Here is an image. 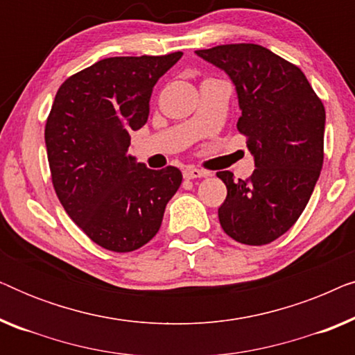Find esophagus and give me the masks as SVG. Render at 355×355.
Here are the masks:
<instances>
[{"instance_id": "1", "label": "esophagus", "mask_w": 355, "mask_h": 355, "mask_svg": "<svg viewBox=\"0 0 355 355\" xmlns=\"http://www.w3.org/2000/svg\"><path fill=\"white\" fill-rule=\"evenodd\" d=\"M182 176H184V179H197V178L208 176V173L202 171V169H197V168H186L182 171Z\"/></svg>"}]
</instances>
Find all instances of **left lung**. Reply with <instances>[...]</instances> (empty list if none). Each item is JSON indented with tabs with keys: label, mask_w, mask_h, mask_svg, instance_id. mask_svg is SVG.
<instances>
[{
	"label": "left lung",
	"mask_w": 355,
	"mask_h": 355,
	"mask_svg": "<svg viewBox=\"0 0 355 355\" xmlns=\"http://www.w3.org/2000/svg\"><path fill=\"white\" fill-rule=\"evenodd\" d=\"M196 53L236 84L242 110L237 130L257 166L245 181L216 173L227 189L218 208L220 225L241 244H270L299 220L318 181L324 106L304 72L268 48L230 43Z\"/></svg>",
	"instance_id": "obj_1"
}]
</instances>
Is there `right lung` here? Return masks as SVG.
<instances>
[{"label":"right lung","mask_w":355,"mask_h":355,"mask_svg":"<svg viewBox=\"0 0 355 355\" xmlns=\"http://www.w3.org/2000/svg\"><path fill=\"white\" fill-rule=\"evenodd\" d=\"M181 56L106 58L56 92L45 124L53 187L71 220L106 250L125 254L152 241L182 182L178 168L155 171L128 155L155 84Z\"/></svg>","instance_id":"obj_1"}]
</instances>
